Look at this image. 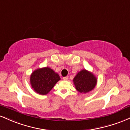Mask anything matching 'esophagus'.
Here are the masks:
<instances>
[{"label": "esophagus", "instance_id": "1", "mask_svg": "<svg viewBox=\"0 0 130 130\" xmlns=\"http://www.w3.org/2000/svg\"><path fill=\"white\" fill-rule=\"evenodd\" d=\"M68 78H69V77H68V76L63 77V80H68Z\"/></svg>", "mask_w": 130, "mask_h": 130}]
</instances>
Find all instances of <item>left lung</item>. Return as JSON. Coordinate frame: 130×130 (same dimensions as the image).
Listing matches in <instances>:
<instances>
[{
  "label": "left lung",
  "mask_w": 130,
  "mask_h": 130,
  "mask_svg": "<svg viewBox=\"0 0 130 130\" xmlns=\"http://www.w3.org/2000/svg\"><path fill=\"white\" fill-rule=\"evenodd\" d=\"M75 88L80 93H87L93 90L97 84L96 77L86 69L78 72L73 80Z\"/></svg>",
  "instance_id": "8db88e82"
}]
</instances>
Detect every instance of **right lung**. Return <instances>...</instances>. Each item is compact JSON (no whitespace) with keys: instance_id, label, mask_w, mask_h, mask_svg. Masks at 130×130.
Masks as SVG:
<instances>
[{"instance_id":"obj_1","label":"right lung","mask_w":130,"mask_h":130,"mask_svg":"<svg viewBox=\"0 0 130 130\" xmlns=\"http://www.w3.org/2000/svg\"><path fill=\"white\" fill-rule=\"evenodd\" d=\"M60 79V77L57 73L51 68L45 67L39 68L32 73L30 83L32 88L36 93L45 95Z\"/></svg>"}]
</instances>
